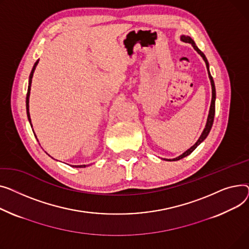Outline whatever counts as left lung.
Wrapping results in <instances>:
<instances>
[{"label": "left lung", "instance_id": "8db88e82", "mask_svg": "<svg viewBox=\"0 0 249 249\" xmlns=\"http://www.w3.org/2000/svg\"><path fill=\"white\" fill-rule=\"evenodd\" d=\"M180 39H181V41H183V42H185V43H190V44H192V46L194 47V49L198 52V54H200L201 55V57L203 58V60L205 61V63H206V67H207V71H208V76H209V79H210V82H211V89H212V99H211V105H210V109H209V113H208V118H207V122H206V125H205V127H204V129H203V131H202V134H201V136L199 137V139L197 140V142L192 145L191 148L190 149H188L186 152H184L182 155H180V156H178V157H176V158H174V159H162V160H181V159H183V158H185V157H187V156H189L190 154H191L197 147L198 145L205 140L206 138H207V136L209 135V133H210V130H211V127H212V124H213V121H214V115H215V99H216V90H215V84H214V80H213V77L211 76V74H210V71H209V63H208V60H207V58H206V56L204 55V53L196 46V44H195V42H194V40L190 37V36H186V35H182L181 37H180Z\"/></svg>", "mask_w": 249, "mask_h": 249}]
</instances>
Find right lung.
Masks as SVG:
<instances>
[{"mask_svg": "<svg viewBox=\"0 0 249 249\" xmlns=\"http://www.w3.org/2000/svg\"><path fill=\"white\" fill-rule=\"evenodd\" d=\"M38 62H39V59L35 62V64H34V66H33V68H32V70H31L30 76H29V85H28V91H27V96H26V111H27L28 121H29V123H30L31 127H33V125H32V123H31L30 112H29V98H30V90H31V83H32L33 74H34V71H35V69H36V66L38 65ZM34 136L36 137L35 134H34ZM36 139H37V137H36ZM37 141H38V140H37ZM86 166H89V165H77V166H76V165H73V166H71V167H73V168H85Z\"/></svg>", "mask_w": 249, "mask_h": 249, "instance_id": "right-lung-1", "label": "right lung"}]
</instances>
